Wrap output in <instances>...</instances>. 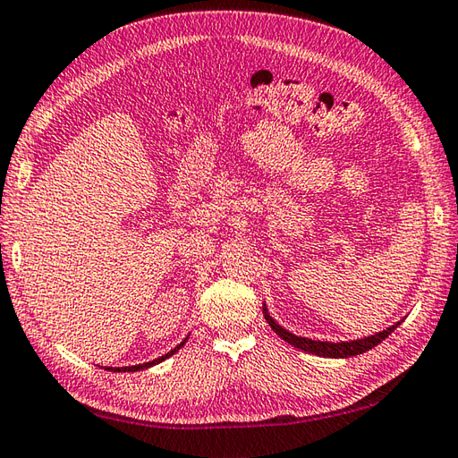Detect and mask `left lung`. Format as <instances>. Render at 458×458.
Returning <instances> with one entry per match:
<instances>
[{
  "label": "left lung",
  "mask_w": 458,
  "mask_h": 458,
  "mask_svg": "<svg viewBox=\"0 0 458 458\" xmlns=\"http://www.w3.org/2000/svg\"><path fill=\"white\" fill-rule=\"evenodd\" d=\"M263 314H265V320L268 322L270 328H273L278 335L284 342L291 344V346L308 352V353H314V356H322V358H352V356H360V353L368 352L371 348H376L377 344L384 342L387 335L394 332L397 324L389 326L384 332H376L373 335H368V338H361V340H352V342H320V340H310V338H302V335H296L291 334L288 330H284L281 324H278L273 316L268 314L267 310V304H263Z\"/></svg>",
  "instance_id": "left-lung-1"
}]
</instances>
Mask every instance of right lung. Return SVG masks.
Here are the masks:
<instances>
[{"label":"right lung","instance_id":"obj_1","mask_svg":"<svg viewBox=\"0 0 458 458\" xmlns=\"http://www.w3.org/2000/svg\"><path fill=\"white\" fill-rule=\"evenodd\" d=\"M188 340V338H185ZM185 340L183 342H180L177 344V346L174 348V350H170L167 353H164L162 358H156V360H152V361H146V363H138V366H126V368H105V369H112V371H140V369H148V368H152V366H156V363H160V361H164V360H167L170 356H174V353L180 350L183 344H185Z\"/></svg>","mask_w":458,"mask_h":458}]
</instances>
